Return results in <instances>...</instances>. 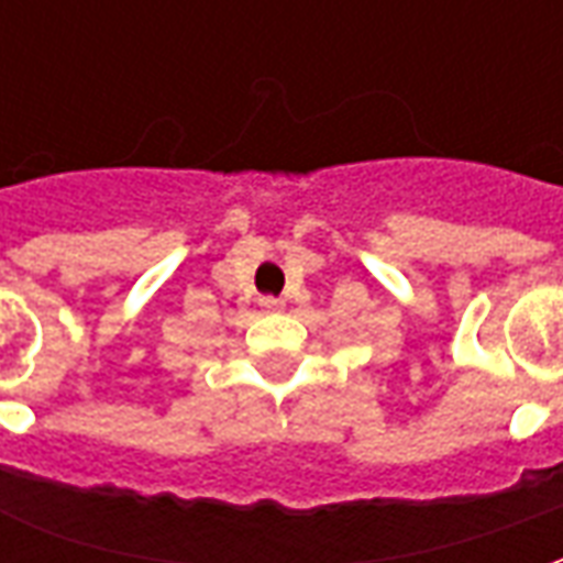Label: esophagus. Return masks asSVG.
Segmentation results:
<instances>
[{
  "mask_svg": "<svg viewBox=\"0 0 563 563\" xmlns=\"http://www.w3.org/2000/svg\"><path fill=\"white\" fill-rule=\"evenodd\" d=\"M258 305H262V310H283V301L280 298H271V295H265V298H258Z\"/></svg>",
  "mask_w": 563,
  "mask_h": 563,
  "instance_id": "obj_1",
  "label": "esophagus"
}]
</instances>
